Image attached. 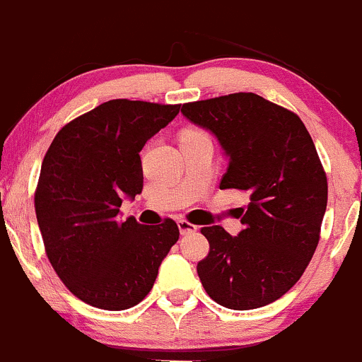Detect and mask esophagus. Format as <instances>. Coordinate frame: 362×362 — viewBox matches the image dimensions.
Returning <instances> with one entry per match:
<instances>
[{
    "instance_id": "1",
    "label": "esophagus",
    "mask_w": 362,
    "mask_h": 362,
    "mask_svg": "<svg viewBox=\"0 0 362 362\" xmlns=\"http://www.w3.org/2000/svg\"><path fill=\"white\" fill-rule=\"evenodd\" d=\"M177 226H178V230H180V234H182V235H185V234H192V232H196V230H197V227L194 226V223L187 222V220H178Z\"/></svg>"
}]
</instances>
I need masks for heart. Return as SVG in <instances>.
Here are the masks:
<instances>
[{
  "label": "heart",
  "mask_w": 362,
  "mask_h": 362,
  "mask_svg": "<svg viewBox=\"0 0 362 362\" xmlns=\"http://www.w3.org/2000/svg\"><path fill=\"white\" fill-rule=\"evenodd\" d=\"M189 133H192V132H189Z\"/></svg>",
  "instance_id": "1"
}]
</instances>
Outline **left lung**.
<instances>
[{
    "instance_id": "8db88e82",
    "label": "left lung",
    "mask_w": 362,
    "mask_h": 362,
    "mask_svg": "<svg viewBox=\"0 0 362 362\" xmlns=\"http://www.w3.org/2000/svg\"><path fill=\"white\" fill-rule=\"evenodd\" d=\"M196 127L215 135L229 168L220 189L250 192L243 229L203 227L210 253L197 276L220 305H269L302 277L319 243L328 182L305 124L255 93H230L182 105Z\"/></svg>"
}]
</instances>
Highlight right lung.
Returning <instances> with one entry per match:
<instances>
[{"label":"right lung","instance_id":"add662e5","mask_svg":"<svg viewBox=\"0 0 362 362\" xmlns=\"http://www.w3.org/2000/svg\"><path fill=\"white\" fill-rule=\"evenodd\" d=\"M180 105L116 98L76 117L43 159L34 206L52 267L72 295L104 310L146 298L178 241L166 218L146 227L117 218L124 197L142 192L139 152L173 121Z\"/></svg>","mask_w":362,"mask_h":362}]
</instances>
